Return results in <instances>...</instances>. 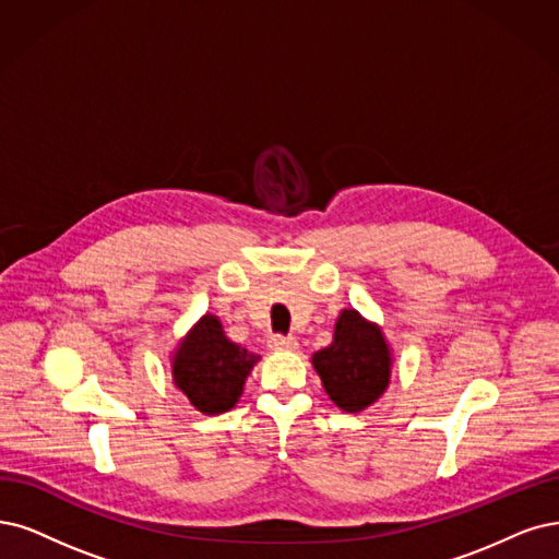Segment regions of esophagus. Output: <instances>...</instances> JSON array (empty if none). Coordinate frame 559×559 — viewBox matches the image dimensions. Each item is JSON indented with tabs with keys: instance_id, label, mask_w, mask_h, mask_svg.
Wrapping results in <instances>:
<instances>
[{
	"instance_id": "esophagus-1",
	"label": "esophagus",
	"mask_w": 559,
	"mask_h": 559,
	"mask_svg": "<svg viewBox=\"0 0 559 559\" xmlns=\"http://www.w3.org/2000/svg\"><path fill=\"white\" fill-rule=\"evenodd\" d=\"M297 338L295 336H281V334H276V336H272L269 338V347L272 349H283V353H293V349H297Z\"/></svg>"
}]
</instances>
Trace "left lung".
Masks as SVG:
<instances>
[{
  "mask_svg": "<svg viewBox=\"0 0 559 559\" xmlns=\"http://www.w3.org/2000/svg\"><path fill=\"white\" fill-rule=\"evenodd\" d=\"M322 386L341 409L361 412L389 386L391 349L382 329L345 308L336 320L334 341L313 355Z\"/></svg>",
  "mask_w": 559,
  "mask_h": 559,
  "instance_id": "obj_1",
  "label": "left lung"
}]
</instances>
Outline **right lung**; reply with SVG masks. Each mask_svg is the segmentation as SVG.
Returning a JSON list of instances; mask_svg holds the SVG:
<instances>
[{
  "label": "right lung",
  "mask_w": 559,
  "mask_h": 559,
  "mask_svg": "<svg viewBox=\"0 0 559 559\" xmlns=\"http://www.w3.org/2000/svg\"><path fill=\"white\" fill-rule=\"evenodd\" d=\"M258 355L225 336L216 316H202L173 357V378L202 415H221L237 405Z\"/></svg>",
  "instance_id": "1"
}]
</instances>
